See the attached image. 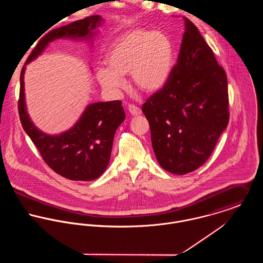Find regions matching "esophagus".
I'll return each mask as SVG.
<instances>
[{"mask_svg":"<svg viewBox=\"0 0 263 263\" xmlns=\"http://www.w3.org/2000/svg\"><path fill=\"white\" fill-rule=\"evenodd\" d=\"M128 111H129V113H130L132 115H134V116H138V115L142 114L141 108L138 107V106H136V105H134V104H129V105H128Z\"/></svg>","mask_w":263,"mask_h":263,"instance_id":"34e87169","label":"esophagus"}]
</instances>
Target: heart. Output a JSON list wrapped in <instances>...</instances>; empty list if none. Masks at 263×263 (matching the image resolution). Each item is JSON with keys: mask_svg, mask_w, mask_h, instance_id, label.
<instances>
[{"mask_svg": "<svg viewBox=\"0 0 263 263\" xmlns=\"http://www.w3.org/2000/svg\"><path fill=\"white\" fill-rule=\"evenodd\" d=\"M107 68H98L96 76L107 90H117L123 76L129 74L130 84L145 93L163 89L172 73L174 46L162 32L135 29L117 38L105 55Z\"/></svg>", "mask_w": 263, "mask_h": 263, "instance_id": "1", "label": "heart"}]
</instances>
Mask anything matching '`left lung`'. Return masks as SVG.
<instances>
[{
	"label": "left lung",
	"instance_id": "1",
	"mask_svg": "<svg viewBox=\"0 0 263 263\" xmlns=\"http://www.w3.org/2000/svg\"><path fill=\"white\" fill-rule=\"evenodd\" d=\"M185 31L169 81L142 106L155 156L184 175L205 163L229 122L228 82L212 48L184 17Z\"/></svg>",
	"mask_w": 263,
	"mask_h": 263
}]
</instances>
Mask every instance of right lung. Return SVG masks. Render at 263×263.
<instances>
[{
	"mask_svg": "<svg viewBox=\"0 0 263 263\" xmlns=\"http://www.w3.org/2000/svg\"><path fill=\"white\" fill-rule=\"evenodd\" d=\"M102 21L101 16L94 15L50 30L39 40L20 75L18 110L22 126L44 162L54 172L71 180L91 181L101 176L106 170L110 160L114 134L125 118L121 101L89 104L74 126L60 135L50 136L38 129L27 112L24 73L26 65L41 54L49 42L58 38L92 41L97 33L94 30L101 25Z\"/></svg>",
	"mask_w": 263,
	"mask_h": 263,
	"instance_id": "1",
	"label": "right lung"
}]
</instances>
